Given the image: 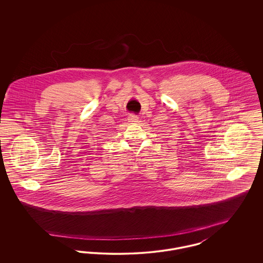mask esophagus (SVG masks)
<instances>
[{
	"label": "esophagus",
	"instance_id": "1",
	"mask_svg": "<svg viewBox=\"0 0 263 263\" xmlns=\"http://www.w3.org/2000/svg\"><path fill=\"white\" fill-rule=\"evenodd\" d=\"M128 122H130V123H136V122H138L137 115H135V114L129 115V117H128Z\"/></svg>",
	"mask_w": 263,
	"mask_h": 263
}]
</instances>
